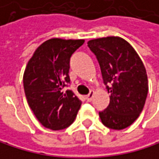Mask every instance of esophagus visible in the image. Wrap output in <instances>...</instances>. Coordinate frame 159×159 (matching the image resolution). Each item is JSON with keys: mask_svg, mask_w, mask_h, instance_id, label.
I'll return each mask as SVG.
<instances>
[{"mask_svg": "<svg viewBox=\"0 0 159 159\" xmlns=\"http://www.w3.org/2000/svg\"><path fill=\"white\" fill-rule=\"evenodd\" d=\"M94 95H95V92H94V91H91L88 95H87V96H86L87 101H91V100L93 99V98H94Z\"/></svg>", "mask_w": 159, "mask_h": 159, "instance_id": "esophagus-1", "label": "esophagus"}]
</instances>
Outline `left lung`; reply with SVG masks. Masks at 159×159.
Masks as SVG:
<instances>
[{"label": "left lung", "mask_w": 159, "mask_h": 159, "mask_svg": "<svg viewBox=\"0 0 159 159\" xmlns=\"http://www.w3.org/2000/svg\"><path fill=\"white\" fill-rule=\"evenodd\" d=\"M103 82L110 93L108 107L99 112L103 125L114 130L129 127L142 112L148 94L145 66L133 46L120 37L91 39Z\"/></svg>", "instance_id": "obj_1"}]
</instances>
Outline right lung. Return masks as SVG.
<instances>
[{
    "mask_svg": "<svg viewBox=\"0 0 159 159\" xmlns=\"http://www.w3.org/2000/svg\"><path fill=\"white\" fill-rule=\"evenodd\" d=\"M84 39L54 38L34 52L23 74V88L28 105L45 128L62 130L75 120L81 101L71 91H63L70 82L72 54Z\"/></svg>",
    "mask_w": 159,
    "mask_h": 159,
    "instance_id": "right-lung-1",
    "label": "right lung"
}]
</instances>
